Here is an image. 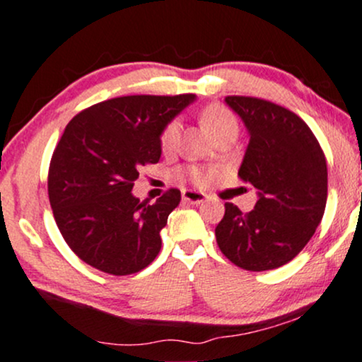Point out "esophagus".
Listing matches in <instances>:
<instances>
[{"label":"esophagus","mask_w":362,"mask_h":362,"mask_svg":"<svg viewBox=\"0 0 362 362\" xmlns=\"http://www.w3.org/2000/svg\"><path fill=\"white\" fill-rule=\"evenodd\" d=\"M182 199L190 202V204H201V202L206 201V194L192 189H184L182 190Z\"/></svg>","instance_id":"obj_1"}]
</instances>
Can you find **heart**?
I'll return each mask as SVG.
<instances>
[{
    "label": "heart",
    "mask_w": 362,
    "mask_h": 362,
    "mask_svg": "<svg viewBox=\"0 0 362 362\" xmlns=\"http://www.w3.org/2000/svg\"><path fill=\"white\" fill-rule=\"evenodd\" d=\"M201 122L202 127L211 134L213 137H216L218 134H221L226 129H233L237 127V118L233 117V113L223 105H211L208 108L202 110L201 113ZM178 137H180V123L177 120H170L165 127L161 129L160 137V148L165 153H170L177 148ZM182 173H185L194 184L197 185H206L213 180L216 170L214 168H201V166H189V168L182 170Z\"/></svg>",
    "instance_id": "1"
}]
</instances>
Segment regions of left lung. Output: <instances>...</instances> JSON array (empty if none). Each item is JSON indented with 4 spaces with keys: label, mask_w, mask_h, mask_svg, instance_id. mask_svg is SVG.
I'll list each match as a JSON object with an SVG mask.
<instances>
[{
    "label": "left lung",
    "mask_w": 362,
    "mask_h": 362,
    "mask_svg": "<svg viewBox=\"0 0 362 362\" xmlns=\"http://www.w3.org/2000/svg\"><path fill=\"white\" fill-rule=\"evenodd\" d=\"M249 130L239 178L259 190L252 211L225 202L216 225L220 251L242 269L287 264L315 235L328 196L327 158L303 118L272 101L226 96Z\"/></svg>",
    "instance_id": "1"
}]
</instances>
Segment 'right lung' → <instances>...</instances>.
<instances>
[{
	"label": "right lung",
	"mask_w": 362,
	"mask_h": 362,
	"mask_svg": "<svg viewBox=\"0 0 362 362\" xmlns=\"http://www.w3.org/2000/svg\"><path fill=\"white\" fill-rule=\"evenodd\" d=\"M190 101L194 94L113 98L65 127L51 156L47 196L63 239L84 263L123 276L158 256L180 190L168 189L154 204L130 190L141 166L160 161L163 127Z\"/></svg>",
	"instance_id": "obj_1"
}]
</instances>
